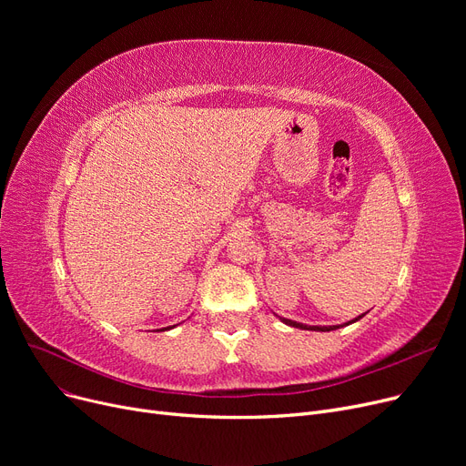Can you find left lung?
I'll return each mask as SVG.
<instances>
[{"label":"left lung","instance_id":"obj_1","mask_svg":"<svg viewBox=\"0 0 466 466\" xmlns=\"http://www.w3.org/2000/svg\"><path fill=\"white\" fill-rule=\"evenodd\" d=\"M279 317V315H278ZM364 317V313L362 315H359V317H355V319H351V321H348V323H344V325H329V327H313V325H304V323H299V321H292V319H287V317H279V321L281 323H285V325H289V327H295V329H300V330H317V332H330V330H336V329H341V327H348V325H351V323H357L359 319H362Z\"/></svg>","mask_w":466,"mask_h":466}]
</instances>
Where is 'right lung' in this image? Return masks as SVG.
<instances>
[{"label": "right lung", "mask_w": 466, "mask_h": 466, "mask_svg": "<svg viewBox=\"0 0 466 466\" xmlns=\"http://www.w3.org/2000/svg\"><path fill=\"white\" fill-rule=\"evenodd\" d=\"M176 327V325H174ZM174 327H166V329H162V330H169V329H174Z\"/></svg>", "instance_id": "add662e5"}]
</instances>
